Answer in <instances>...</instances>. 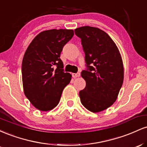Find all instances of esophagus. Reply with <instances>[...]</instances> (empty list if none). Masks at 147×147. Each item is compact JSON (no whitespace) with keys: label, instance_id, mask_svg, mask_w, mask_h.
I'll list each match as a JSON object with an SVG mask.
<instances>
[{"label":"esophagus","instance_id":"34e87169","mask_svg":"<svg viewBox=\"0 0 147 147\" xmlns=\"http://www.w3.org/2000/svg\"><path fill=\"white\" fill-rule=\"evenodd\" d=\"M72 77H74V78H76V77H80L81 74H80V72H77V73H72Z\"/></svg>","mask_w":147,"mask_h":147}]
</instances>
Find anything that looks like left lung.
Masks as SVG:
<instances>
[{
	"instance_id": "8db88e82",
	"label": "left lung",
	"mask_w": 147,
	"mask_h": 147,
	"mask_svg": "<svg viewBox=\"0 0 147 147\" xmlns=\"http://www.w3.org/2000/svg\"><path fill=\"white\" fill-rule=\"evenodd\" d=\"M81 38L86 69L81 72L86 87L80 100L86 109L98 113L117 99L124 80V67L117 47L108 34L97 28L84 26L75 30Z\"/></svg>"
}]
</instances>
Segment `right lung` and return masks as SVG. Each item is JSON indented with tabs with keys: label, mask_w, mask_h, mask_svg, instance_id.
<instances>
[{
	"label": "right lung",
	"mask_w": 147,
	"mask_h": 147,
	"mask_svg": "<svg viewBox=\"0 0 147 147\" xmlns=\"http://www.w3.org/2000/svg\"><path fill=\"white\" fill-rule=\"evenodd\" d=\"M72 30H50L38 34L25 51L22 62L24 93L38 110L53 109L59 102L71 75L63 70L60 55L72 38Z\"/></svg>",
	"instance_id": "right-lung-1"
}]
</instances>
